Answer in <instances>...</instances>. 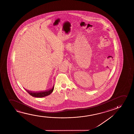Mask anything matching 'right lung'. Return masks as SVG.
Wrapping results in <instances>:
<instances>
[{
	"label": "right lung",
	"mask_w": 134,
	"mask_h": 134,
	"mask_svg": "<svg viewBox=\"0 0 134 134\" xmlns=\"http://www.w3.org/2000/svg\"><path fill=\"white\" fill-rule=\"evenodd\" d=\"M53 89H54V86L53 87V88L51 89L45 91L33 92L29 91L26 90V89H25V90L26 91V92H27L30 95H31L32 97H43L50 95L52 92H53Z\"/></svg>",
	"instance_id": "1"
}]
</instances>
